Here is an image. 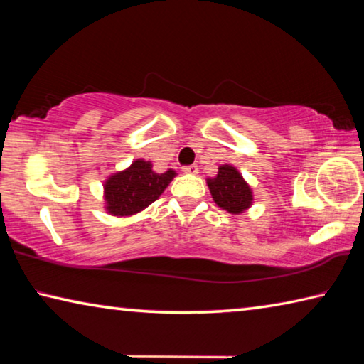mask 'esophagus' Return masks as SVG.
<instances>
[{
    "instance_id": "obj_1",
    "label": "esophagus",
    "mask_w": 364,
    "mask_h": 364,
    "mask_svg": "<svg viewBox=\"0 0 364 364\" xmlns=\"http://www.w3.org/2000/svg\"><path fill=\"white\" fill-rule=\"evenodd\" d=\"M183 171L189 175H197L199 173V168H197V165H186V167H183Z\"/></svg>"
}]
</instances>
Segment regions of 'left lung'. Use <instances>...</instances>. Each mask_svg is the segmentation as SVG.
Returning a JSON list of instances; mask_svg holds the SVG:
<instances>
[{
  "label": "left lung",
  "instance_id": "1",
  "mask_svg": "<svg viewBox=\"0 0 364 364\" xmlns=\"http://www.w3.org/2000/svg\"><path fill=\"white\" fill-rule=\"evenodd\" d=\"M207 186L210 189L215 204L228 213L239 215L252 205L254 194L252 189L232 165H221L218 175L208 178Z\"/></svg>",
  "mask_w": 364,
  "mask_h": 364
}]
</instances>
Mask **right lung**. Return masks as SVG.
<instances>
[{
	"label": "right lung",
	"mask_w": 364,
	"mask_h": 364,
	"mask_svg": "<svg viewBox=\"0 0 364 364\" xmlns=\"http://www.w3.org/2000/svg\"><path fill=\"white\" fill-rule=\"evenodd\" d=\"M175 176V170L156 173L151 162L136 159L127 170L110 175L104 183L106 210L114 217H130L144 210L159 199Z\"/></svg>",
	"instance_id": "right-lung-1"
}]
</instances>
